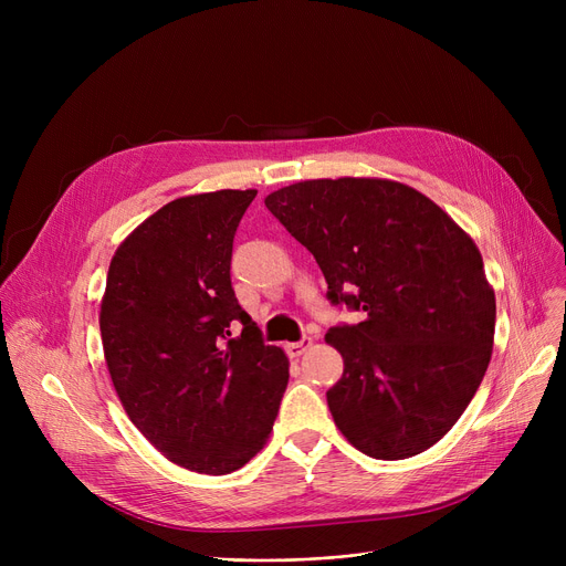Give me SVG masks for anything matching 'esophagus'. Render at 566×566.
I'll return each instance as SVG.
<instances>
[{"instance_id":"34e87169","label":"esophagus","mask_w":566,"mask_h":566,"mask_svg":"<svg viewBox=\"0 0 566 566\" xmlns=\"http://www.w3.org/2000/svg\"><path fill=\"white\" fill-rule=\"evenodd\" d=\"M284 348H286V353L291 355V358H301L303 353H307L312 348V337H303L301 342H291Z\"/></svg>"}]
</instances>
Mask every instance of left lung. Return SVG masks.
Here are the masks:
<instances>
[{"instance_id": "8db88e82", "label": "left lung", "mask_w": 566, "mask_h": 566, "mask_svg": "<svg viewBox=\"0 0 566 566\" xmlns=\"http://www.w3.org/2000/svg\"><path fill=\"white\" fill-rule=\"evenodd\" d=\"M328 282V301L365 312L325 342L344 374L325 392L363 454L397 461L448 433L486 374L495 295L472 238L422 192L382 178H316L265 197Z\"/></svg>"}]
</instances>
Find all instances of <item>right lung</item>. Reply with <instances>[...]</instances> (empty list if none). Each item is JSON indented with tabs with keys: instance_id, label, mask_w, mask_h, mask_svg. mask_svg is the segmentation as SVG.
I'll return each mask as SVG.
<instances>
[{
	"instance_id": "add662e5",
	"label": "right lung",
	"mask_w": 566,
	"mask_h": 566,
	"mask_svg": "<svg viewBox=\"0 0 566 566\" xmlns=\"http://www.w3.org/2000/svg\"><path fill=\"white\" fill-rule=\"evenodd\" d=\"M254 197L174 199L109 263L101 337L114 390L144 438L192 472L243 468L271 433L289 382L284 350L263 342L231 286L233 235Z\"/></svg>"
}]
</instances>
